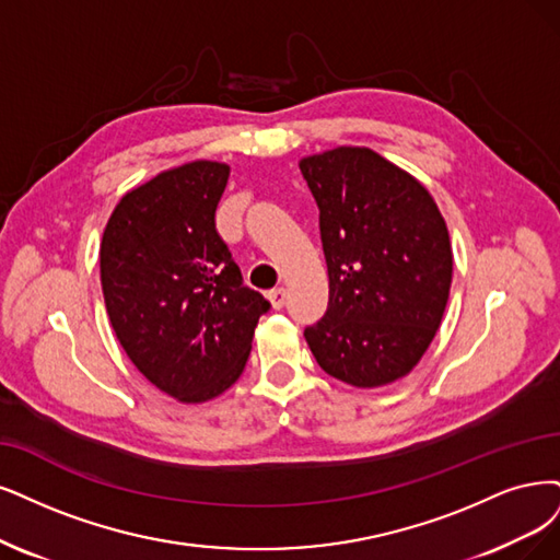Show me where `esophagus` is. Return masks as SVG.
<instances>
[{
    "label": "esophagus",
    "mask_w": 560,
    "mask_h": 560,
    "mask_svg": "<svg viewBox=\"0 0 560 560\" xmlns=\"http://www.w3.org/2000/svg\"><path fill=\"white\" fill-rule=\"evenodd\" d=\"M267 300L275 308H281L285 304V288H272V291L267 293Z\"/></svg>",
    "instance_id": "1"
}]
</instances>
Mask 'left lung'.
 I'll use <instances>...</instances> for the list:
<instances>
[{"label":"left lung","instance_id":"8db88e82","mask_svg":"<svg viewBox=\"0 0 560 560\" xmlns=\"http://www.w3.org/2000/svg\"><path fill=\"white\" fill-rule=\"evenodd\" d=\"M320 210L325 316L304 339L325 374L381 387L410 374L443 320L452 283L445 219L424 186L369 148L300 161Z\"/></svg>","mask_w":560,"mask_h":560}]
</instances>
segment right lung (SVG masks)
I'll list each match as a JSON object with an SVG mask.
<instances>
[{
  "instance_id": "right-lung-1",
  "label": "right lung",
  "mask_w": 560,
  "mask_h": 560,
  "mask_svg": "<svg viewBox=\"0 0 560 560\" xmlns=\"http://www.w3.org/2000/svg\"><path fill=\"white\" fill-rule=\"evenodd\" d=\"M228 175L217 161L159 173L121 196L101 240L115 335L140 374L182 404L210 401L242 376L269 308L217 233Z\"/></svg>"
}]
</instances>
